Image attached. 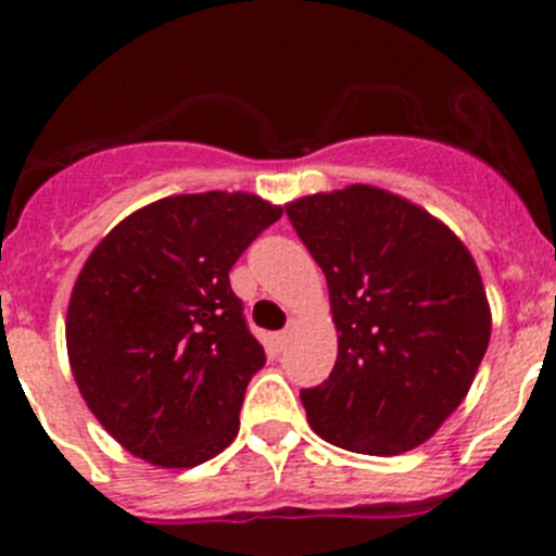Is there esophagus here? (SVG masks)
I'll list each match as a JSON object with an SVG mask.
<instances>
[{"label": "esophagus", "mask_w": 556, "mask_h": 556, "mask_svg": "<svg viewBox=\"0 0 556 556\" xmlns=\"http://www.w3.org/2000/svg\"><path fill=\"white\" fill-rule=\"evenodd\" d=\"M295 325V319H290V325L285 330H279V333H271V344L277 346V350H285V344H288V339H290V328H293Z\"/></svg>", "instance_id": "34e87169"}]
</instances>
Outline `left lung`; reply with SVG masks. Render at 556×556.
Here are the masks:
<instances>
[{
	"mask_svg": "<svg viewBox=\"0 0 556 556\" xmlns=\"http://www.w3.org/2000/svg\"><path fill=\"white\" fill-rule=\"evenodd\" d=\"M285 210L328 279L339 333L330 377L301 392L312 430L377 457L425 444L465 401L490 344L473 255L439 217L374 185Z\"/></svg>",
	"mask_w": 556,
	"mask_h": 556,
	"instance_id": "8db88e82",
	"label": "left lung"
}]
</instances>
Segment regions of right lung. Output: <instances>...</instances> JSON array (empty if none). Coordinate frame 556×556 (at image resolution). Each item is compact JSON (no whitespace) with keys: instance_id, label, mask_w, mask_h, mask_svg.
<instances>
[{"instance_id":"obj_1","label":"right lung","mask_w":556,"mask_h":556,"mask_svg":"<svg viewBox=\"0 0 556 556\" xmlns=\"http://www.w3.org/2000/svg\"><path fill=\"white\" fill-rule=\"evenodd\" d=\"M282 217L255 193L166 195L93 247L66 309L83 401L134 457L193 468L237 439L266 352L247 330L228 271Z\"/></svg>"}]
</instances>
